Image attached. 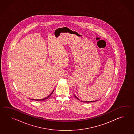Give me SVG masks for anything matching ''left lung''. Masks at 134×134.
<instances>
[{"label":"left lung","instance_id":"1","mask_svg":"<svg viewBox=\"0 0 134 134\" xmlns=\"http://www.w3.org/2000/svg\"><path fill=\"white\" fill-rule=\"evenodd\" d=\"M74 96L75 97H76V99H77V100H80V101H81V102H83V103H92V102H96V101H97V100H93V101H83V100H80V99H79L77 97V96H76L75 95H74Z\"/></svg>","mask_w":134,"mask_h":134}]
</instances>
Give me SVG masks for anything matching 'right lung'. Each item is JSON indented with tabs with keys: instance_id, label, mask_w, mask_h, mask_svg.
<instances>
[{
	"instance_id": "1",
	"label": "right lung",
	"mask_w": 134,
	"mask_h": 134,
	"mask_svg": "<svg viewBox=\"0 0 134 134\" xmlns=\"http://www.w3.org/2000/svg\"><path fill=\"white\" fill-rule=\"evenodd\" d=\"M54 90L53 91H52L51 93H50V94L49 95H48L47 97H46V98H44L41 99H37V100H36V99H31L32 100H37V101H42V100H46L47 99H48V98L49 97H50L51 96V95L52 94V93H53V92H54Z\"/></svg>"
}]
</instances>
